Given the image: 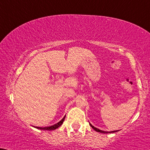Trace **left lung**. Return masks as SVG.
<instances>
[{
  "label": "left lung",
  "instance_id": "left-lung-1",
  "mask_svg": "<svg viewBox=\"0 0 150 150\" xmlns=\"http://www.w3.org/2000/svg\"><path fill=\"white\" fill-rule=\"evenodd\" d=\"M89 124H90V125H91V127L93 129L95 130V131H96V132H100V133H102V134H108V133H115V132H118L119 130H115V131H111V132H105V131H102V130H101V129H98V128H96V127H93L92 125L91 124V123H89Z\"/></svg>",
  "mask_w": 150,
  "mask_h": 150
}]
</instances>
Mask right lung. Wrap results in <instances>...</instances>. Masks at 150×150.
<instances>
[{
  "label": "right lung",
  "mask_w": 150,
  "mask_h": 150,
  "mask_svg": "<svg viewBox=\"0 0 150 150\" xmlns=\"http://www.w3.org/2000/svg\"><path fill=\"white\" fill-rule=\"evenodd\" d=\"M65 117H66V115L63 117V118L61 120L59 121V122H57V123H56V124L53 125H51L50 127H35V126H33V127H35V128H37V129H41V130H48V131L54 130V129H57L59 127H60V126L62 125V123L64 122V119H65Z\"/></svg>",
  "instance_id": "obj_1"
}]
</instances>
